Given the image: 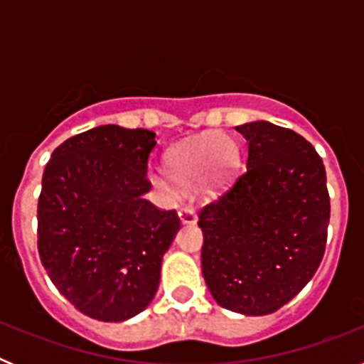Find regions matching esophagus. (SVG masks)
<instances>
[{
    "mask_svg": "<svg viewBox=\"0 0 364 364\" xmlns=\"http://www.w3.org/2000/svg\"><path fill=\"white\" fill-rule=\"evenodd\" d=\"M178 217H180V220L184 222V224H195V222H197V213H195V210H193L191 205H184V208H180Z\"/></svg>",
    "mask_w": 364,
    "mask_h": 364,
    "instance_id": "34e87169",
    "label": "esophagus"
}]
</instances>
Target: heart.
<instances>
[{"label":"heart","mask_w":364,"mask_h":364,"mask_svg":"<svg viewBox=\"0 0 364 364\" xmlns=\"http://www.w3.org/2000/svg\"><path fill=\"white\" fill-rule=\"evenodd\" d=\"M235 164H237L235 144L231 142V138L218 131L202 134L191 142L178 144L166 154L167 175L178 186L193 184L204 173L210 178L220 182L233 171ZM151 180L159 188L171 189V181L167 176L153 173Z\"/></svg>","instance_id":"obj_1"}]
</instances>
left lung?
<instances>
[{
  "label": "left lung",
  "instance_id": "8db88e82",
  "mask_svg": "<svg viewBox=\"0 0 364 364\" xmlns=\"http://www.w3.org/2000/svg\"><path fill=\"white\" fill-rule=\"evenodd\" d=\"M237 131L247 140L246 167L198 211L202 273L222 308L266 315L290 302L323 260L326 171L295 131L269 122Z\"/></svg>",
  "mask_w": 364,
  "mask_h": 364
}]
</instances>
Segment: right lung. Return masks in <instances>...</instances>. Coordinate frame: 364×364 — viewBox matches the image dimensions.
<instances>
[{
    "mask_svg": "<svg viewBox=\"0 0 364 364\" xmlns=\"http://www.w3.org/2000/svg\"><path fill=\"white\" fill-rule=\"evenodd\" d=\"M154 133L100 125L58 146L41 178L38 253L58 291L83 315L118 323L159 290L180 218L144 198Z\"/></svg>",
    "mask_w": 364,
    "mask_h": 364,
    "instance_id": "obj_1",
    "label": "right lung"
}]
</instances>
